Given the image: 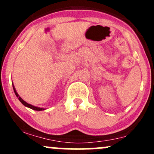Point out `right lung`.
Returning <instances> with one entry per match:
<instances>
[{"instance_id":"1","label":"right lung","mask_w":154,"mask_h":154,"mask_svg":"<svg viewBox=\"0 0 154 154\" xmlns=\"http://www.w3.org/2000/svg\"><path fill=\"white\" fill-rule=\"evenodd\" d=\"M13 89H14V94H15V95H16V96H17V97H18V100H20V102H21V103H22L23 105H24V106H25L28 107V108H32V109L35 110V111H43V110H44V108H38V107H35V106H32V105L29 104V103H26V102L24 101V100H23V99H22L21 97H19V95H18V94H17V91H15V88H14V85H13Z\"/></svg>"}]
</instances>
